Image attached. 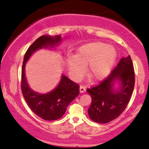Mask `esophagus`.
<instances>
[{
	"label": "esophagus",
	"mask_w": 149,
	"mask_h": 149,
	"mask_svg": "<svg viewBox=\"0 0 149 149\" xmlns=\"http://www.w3.org/2000/svg\"><path fill=\"white\" fill-rule=\"evenodd\" d=\"M79 89H80V92H81V93L85 92V90H86V89H85V86H83V85H81L80 88H79Z\"/></svg>",
	"instance_id": "esophagus-1"
}]
</instances>
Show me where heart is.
I'll use <instances>...</instances> for the list:
<instances>
[{
    "label": "heart",
    "instance_id": "1",
    "mask_svg": "<svg viewBox=\"0 0 149 149\" xmlns=\"http://www.w3.org/2000/svg\"><path fill=\"white\" fill-rule=\"evenodd\" d=\"M117 58L113 47L102 42H91L79 48L74 57H70L68 66L73 78L81 79L87 66V74L91 79L100 81L111 72Z\"/></svg>",
    "mask_w": 149,
    "mask_h": 149
}]
</instances>
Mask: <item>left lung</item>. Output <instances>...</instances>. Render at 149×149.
Returning a JSON list of instances; mask_svg holds the SVG:
<instances>
[{
    "label": "left lung",
    "mask_w": 149,
    "mask_h": 149,
    "mask_svg": "<svg viewBox=\"0 0 149 149\" xmlns=\"http://www.w3.org/2000/svg\"><path fill=\"white\" fill-rule=\"evenodd\" d=\"M119 80V91L113 89V82ZM135 83V73L131 57L121 59L107 78L96 86L87 89L91 97L88 114L92 121L107 123L113 121L124 111L131 99Z\"/></svg>",
    "instance_id": "1"
}]
</instances>
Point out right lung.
<instances>
[{"label": "right lung", "mask_w": 149, "mask_h": 149, "mask_svg": "<svg viewBox=\"0 0 149 149\" xmlns=\"http://www.w3.org/2000/svg\"><path fill=\"white\" fill-rule=\"evenodd\" d=\"M61 40L60 35L52 37L42 35L29 47L24 55L22 68L21 89L28 107L36 115L46 120L54 121L64 115L66 108L79 94V85L63 75L60 84L54 90L46 94H38L28 87L25 77V64L30 56L39 49L53 47Z\"/></svg>", "instance_id": "obj_1"}]
</instances>
